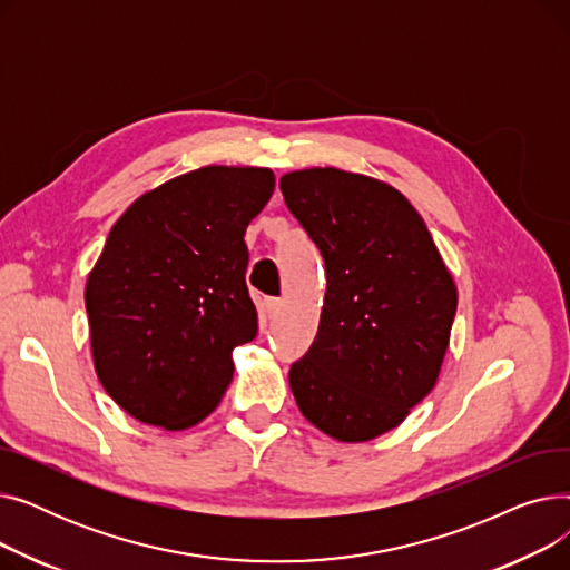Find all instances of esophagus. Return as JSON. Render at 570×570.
<instances>
[{
    "instance_id": "34e87169",
    "label": "esophagus",
    "mask_w": 570,
    "mask_h": 570,
    "mask_svg": "<svg viewBox=\"0 0 570 570\" xmlns=\"http://www.w3.org/2000/svg\"><path fill=\"white\" fill-rule=\"evenodd\" d=\"M282 307H284L282 297H267V301H265V312H267L269 318H275L282 312Z\"/></svg>"
}]
</instances>
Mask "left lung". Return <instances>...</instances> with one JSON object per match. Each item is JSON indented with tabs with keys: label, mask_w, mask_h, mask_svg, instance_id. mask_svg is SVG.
Masks as SVG:
<instances>
[{
	"label": "left lung",
	"mask_w": 570,
	"mask_h": 570,
	"mask_svg": "<svg viewBox=\"0 0 570 570\" xmlns=\"http://www.w3.org/2000/svg\"><path fill=\"white\" fill-rule=\"evenodd\" d=\"M279 189L325 261L318 333L288 383L323 434L363 443L395 430L436 385L458 286L415 207L340 168L282 175Z\"/></svg>",
	"instance_id": "1"
}]
</instances>
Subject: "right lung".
Masks as SVG:
<instances>
[{
	"instance_id": "1",
	"label": "right lung",
	"mask_w": 570,
	"mask_h": 570,
	"mask_svg": "<svg viewBox=\"0 0 570 570\" xmlns=\"http://www.w3.org/2000/svg\"><path fill=\"white\" fill-rule=\"evenodd\" d=\"M275 191L258 166H203L138 196L85 284L104 391L145 425H198L256 337L245 230Z\"/></svg>"
}]
</instances>
